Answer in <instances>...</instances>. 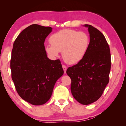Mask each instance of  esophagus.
Listing matches in <instances>:
<instances>
[{"instance_id": "esophagus-1", "label": "esophagus", "mask_w": 126, "mask_h": 126, "mask_svg": "<svg viewBox=\"0 0 126 126\" xmlns=\"http://www.w3.org/2000/svg\"><path fill=\"white\" fill-rule=\"evenodd\" d=\"M62 67H63V69L64 70V73H66V71H67V67H66V66L64 65H62Z\"/></svg>"}]
</instances>
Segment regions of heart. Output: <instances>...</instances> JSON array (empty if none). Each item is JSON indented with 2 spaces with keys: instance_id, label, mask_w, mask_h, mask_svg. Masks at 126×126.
<instances>
[{
  "instance_id": "1",
  "label": "heart",
  "mask_w": 126,
  "mask_h": 126,
  "mask_svg": "<svg viewBox=\"0 0 126 126\" xmlns=\"http://www.w3.org/2000/svg\"><path fill=\"white\" fill-rule=\"evenodd\" d=\"M49 42L50 44L45 46V50L51 57H57L62 52L63 60L69 64H74L79 62L86 54L90 38L85 32L65 29L53 34Z\"/></svg>"
}]
</instances>
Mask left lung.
I'll return each mask as SVG.
<instances>
[{"mask_svg": "<svg viewBox=\"0 0 126 126\" xmlns=\"http://www.w3.org/2000/svg\"><path fill=\"white\" fill-rule=\"evenodd\" d=\"M88 27L90 45L84 58L70 67L67 74L71 79V90L73 97L87 105L101 97L109 82L111 67L110 49L104 35L91 25Z\"/></svg>", "mask_w": 126, "mask_h": 126, "instance_id": "left-lung-1", "label": "left lung"}]
</instances>
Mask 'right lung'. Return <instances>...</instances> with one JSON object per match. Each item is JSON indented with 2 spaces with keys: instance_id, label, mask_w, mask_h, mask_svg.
I'll use <instances>...</instances> for the list:
<instances>
[{
  "instance_id": "right-lung-1",
  "label": "right lung",
  "mask_w": 126,
  "mask_h": 126,
  "mask_svg": "<svg viewBox=\"0 0 126 126\" xmlns=\"http://www.w3.org/2000/svg\"><path fill=\"white\" fill-rule=\"evenodd\" d=\"M52 28L32 24L24 29L13 44L10 59L12 78L17 93L33 105L46 103L64 71L59 59L47 57L44 41Z\"/></svg>"
}]
</instances>
